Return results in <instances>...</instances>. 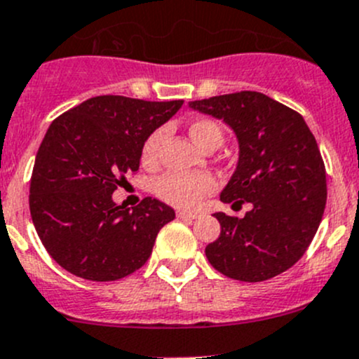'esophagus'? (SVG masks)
<instances>
[{
    "instance_id": "esophagus-1",
    "label": "esophagus",
    "mask_w": 359,
    "mask_h": 359,
    "mask_svg": "<svg viewBox=\"0 0 359 359\" xmlns=\"http://www.w3.org/2000/svg\"><path fill=\"white\" fill-rule=\"evenodd\" d=\"M177 217H179V219H182V220H194L196 219V213H191V212H184V210H179V212H177Z\"/></svg>"
}]
</instances>
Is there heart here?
<instances>
[{
  "label": "heart",
  "instance_id": "obj_1",
  "mask_svg": "<svg viewBox=\"0 0 359 359\" xmlns=\"http://www.w3.org/2000/svg\"><path fill=\"white\" fill-rule=\"evenodd\" d=\"M189 135L201 149L210 146L219 147L222 144V126L210 118H198L191 121ZM165 139V130L158 128L151 133L140 151L144 166H154L158 163L159 147ZM215 179L205 172H168L158 177L153 184L154 194L168 205L180 210H194L201 205L208 194L215 191Z\"/></svg>",
  "mask_w": 359,
  "mask_h": 359
}]
</instances>
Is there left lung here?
<instances>
[{
    "mask_svg": "<svg viewBox=\"0 0 359 359\" xmlns=\"http://www.w3.org/2000/svg\"><path fill=\"white\" fill-rule=\"evenodd\" d=\"M189 107L236 133L240 158L220 201L252 203L243 219L213 213L220 236L205 248L206 259L224 276L250 283L285 273L306 253L327 205L325 163L309 126L259 92L210 97Z\"/></svg>",
    "mask_w": 359,
    "mask_h": 359,
    "instance_id": "left-lung-1",
    "label": "left lung"
}]
</instances>
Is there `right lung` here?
Instances as JSON below:
<instances>
[{
    "label": "right lung",
    "mask_w": 359,
    "mask_h": 359,
    "mask_svg": "<svg viewBox=\"0 0 359 359\" xmlns=\"http://www.w3.org/2000/svg\"><path fill=\"white\" fill-rule=\"evenodd\" d=\"M182 104L100 95L53 119L36 154L29 208L60 267L90 281H114L147 262L175 212L154 198L130 210L116 205L112 193L139 170L147 137Z\"/></svg>",
    "instance_id": "right-lung-1"
}]
</instances>
